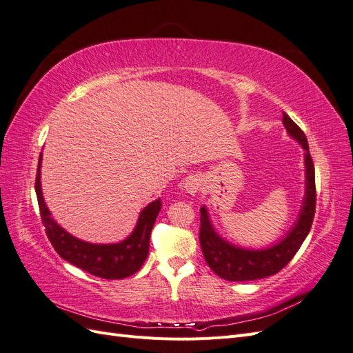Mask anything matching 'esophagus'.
Wrapping results in <instances>:
<instances>
[{
	"mask_svg": "<svg viewBox=\"0 0 353 353\" xmlns=\"http://www.w3.org/2000/svg\"><path fill=\"white\" fill-rule=\"evenodd\" d=\"M183 187L187 191L188 194L196 196L199 193V190L201 187V181L197 175H188L184 181H183Z\"/></svg>",
	"mask_w": 353,
	"mask_h": 353,
	"instance_id": "esophagus-1",
	"label": "esophagus"
}]
</instances>
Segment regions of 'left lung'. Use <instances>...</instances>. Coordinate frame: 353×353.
<instances>
[{
  "instance_id": "obj_1",
  "label": "left lung",
  "mask_w": 353,
  "mask_h": 353,
  "mask_svg": "<svg viewBox=\"0 0 353 353\" xmlns=\"http://www.w3.org/2000/svg\"><path fill=\"white\" fill-rule=\"evenodd\" d=\"M288 137L302 145L305 160V196L299 215L279 241L270 248L248 249L223 239L213 227L206 205L200 208V245L210 270L227 281H253L281 271L307 237L315 215V169L303 131L283 112Z\"/></svg>"
}]
</instances>
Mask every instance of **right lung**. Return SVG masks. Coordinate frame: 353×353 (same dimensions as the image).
<instances>
[{
  "label": "right lung",
  "instance_id": "obj_1",
  "mask_svg": "<svg viewBox=\"0 0 353 353\" xmlns=\"http://www.w3.org/2000/svg\"><path fill=\"white\" fill-rule=\"evenodd\" d=\"M41 163L42 153L39 154L38 174L35 191L41 210L42 223H44L48 240L52 248L69 263L87 271L95 276L105 280H121L135 274L141 268L148 256L150 234L156 218L160 212V199L153 200L140 212L132 232L117 243H90L72 236L57 221L52 218L51 212L44 200L41 187Z\"/></svg>",
  "mask_w": 353,
  "mask_h": 353
}]
</instances>
